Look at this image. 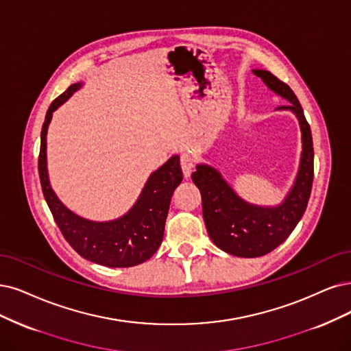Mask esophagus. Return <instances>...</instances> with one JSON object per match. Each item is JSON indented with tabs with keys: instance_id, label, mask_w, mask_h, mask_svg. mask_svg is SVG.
I'll use <instances>...</instances> for the list:
<instances>
[{
	"instance_id": "esophagus-1",
	"label": "esophagus",
	"mask_w": 351,
	"mask_h": 351,
	"mask_svg": "<svg viewBox=\"0 0 351 351\" xmlns=\"http://www.w3.org/2000/svg\"><path fill=\"white\" fill-rule=\"evenodd\" d=\"M180 167H182V172L185 178H189L192 173V167H193V159L188 153L180 154Z\"/></svg>"
}]
</instances>
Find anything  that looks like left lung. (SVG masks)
I'll use <instances>...</instances> for the list:
<instances>
[{
  "label": "left lung",
  "mask_w": 351,
  "mask_h": 351,
  "mask_svg": "<svg viewBox=\"0 0 351 351\" xmlns=\"http://www.w3.org/2000/svg\"><path fill=\"white\" fill-rule=\"evenodd\" d=\"M253 72L271 90L291 102L289 106H280L276 110H291L300 120L302 158L292 191L274 208L244 202L215 169L205 165L197 166L192 180L201 191L206 231L217 247L237 257L265 256L287 240L306 210L314 180L313 136L300 101L289 85L274 73L258 69Z\"/></svg>",
  "instance_id": "obj_1"
}]
</instances>
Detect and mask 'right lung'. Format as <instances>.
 <instances>
[{"instance_id":"add662e5","label":"right lung","mask_w":351,"mask_h":351,"mask_svg":"<svg viewBox=\"0 0 351 351\" xmlns=\"http://www.w3.org/2000/svg\"><path fill=\"white\" fill-rule=\"evenodd\" d=\"M82 84L71 85L59 95L46 112L42 127L38 176L50 213L72 249L89 262L108 267H132L140 265L159 249L172 193L182 182L179 156H172L152 173L136 205L124 217L110 223H94L69 211L56 197L49 184L46 167V134L51 112L66 101Z\"/></svg>"}]
</instances>
